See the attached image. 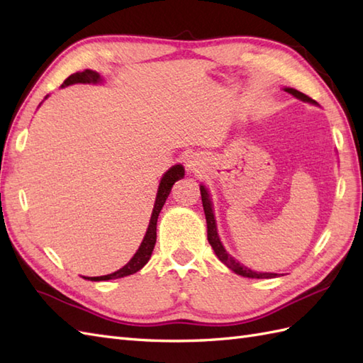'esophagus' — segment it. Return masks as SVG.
I'll return each mask as SVG.
<instances>
[{
    "label": "esophagus",
    "instance_id": "34e87169",
    "mask_svg": "<svg viewBox=\"0 0 363 363\" xmlns=\"http://www.w3.org/2000/svg\"><path fill=\"white\" fill-rule=\"evenodd\" d=\"M186 167L189 172H202L205 169V160L200 154H191L186 158Z\"/></svg>",
    "mask_w": 363,
    "mask_h": 363
}]
</instances>
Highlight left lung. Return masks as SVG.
Listing matches in <instances>:
<instances>
[{
    "label": "left lung",
    "mask_w": 363,
    "mask_h": 363,
    "mask_svg": "<svg viewBox=\"0 0 363 363\" xmlns=\"http://www.w3.org/2000/svg\"><path fill=\"white\" fill-rule=\"evenodd\" d=\"M284 91H287L289 94H292L294 98L300 99L303 102H309L312 104V106H317V102L311 99L309 96L303 94L301 91L295 90V88H291V86H284L283 88ZM200 194H202V203H203V211H205V217H206V231H208V242L211 244L213 250L216 256L219 257V259L227 265V267L230 270H233L236 273V275H240V277H245V278H256V279H264V278H277V273H269V272H256V270H252L248 269L247 265L240 264L235 256H231L227 250H225L222 240L219 238V233H217V223H216V217H214V208H213V200H211V196H209V191L208 188L205 186V184L202 183L200 184Z\"/></svg>",
    "instance_id": "1"
}]
</instances>
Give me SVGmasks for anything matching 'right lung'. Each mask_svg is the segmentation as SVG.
<instances>
[{
  "mask_svg": "<svg viewBox=\"0 0 363 363\" xmlns=\"http://www.w3.org/2000/svg\"><path fill=\"white\" fill-rule=\"evenodd\" d=\"M106 82L98 71L93 69H85L82 72H74L71 74L65 82L62 84V88L74 85V84H93V85H99ZM45 99H48V96H45ZM184 177V167L182 164H174L172 167H169L167 171L163 174L158 184V191H157V197H155V203H154V209H152V216L149 220V227L146 230V235L143 238V242L136 250V253L132 256V259L128 261L123 269H119L110 275H104V277H84L88 281H108V279H118V278H124L128 275H133L138 270H141L144 265H146L150 259L152 252H154V247L157 242V220L161 208H163L166 199L171 192L174 183L182 180Z\"/></svg>",
  "mask_w": 363,
  "mask_h": 363,
  "instance_id": "obj_1",
  "label": "right lung"
}]
</instances>
